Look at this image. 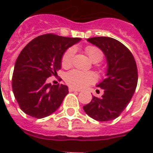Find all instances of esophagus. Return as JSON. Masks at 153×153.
<instances>
[{
    "label": "esophagus",
    "instance_id": "34e87169",
    "mask_svg": "<svg viewBox=\"0 0 153 153\" xmlns=\"http://www.w3.org/2000/svg\"><path fill=\"white\" fill-rule=\"evenodd\" d=\"M69 92H79V89H76V88H69Z\"/></svg>",
    "mask_w": 153,
    "mask_h": 153
}]
</instances>
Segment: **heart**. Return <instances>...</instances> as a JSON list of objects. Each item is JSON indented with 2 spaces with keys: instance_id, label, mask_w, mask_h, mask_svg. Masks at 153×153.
Returning <instances> with one entry per match:
<instances>
[{
  "instance_id": "b5f03b06",
  "label": "heart",
  "mask_w": 153,
  "mask_h": 153,
  "mask_svg": "<svg viewBox=\"0 0 153 153\" xmlns=\"http://www.w3.org/2000/svg\"><path fill=\"white\" fill-rule=\"evenodd\" d=\"M85 52L88 54V58L91 59L94 63H97L102 60V51L99 50V48L95 46H87L85 49ZM74 54V49L69 48V50L65 51L62 57L61 64L63 67L67 68L69 67L72 64ZM65 81L67 84H69L70 87L74 88H84L87 87L89 84L94 83L96 81V76L93 73H86L82 72L79 70H72L65 75Z\"/></svg>"
}]
</instances>
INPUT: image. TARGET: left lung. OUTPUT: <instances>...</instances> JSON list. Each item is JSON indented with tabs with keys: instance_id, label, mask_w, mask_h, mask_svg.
Here are the masks:
<instances>
[{
	"instance_id": "8db88e82",
	"label": "left lung",
	"mask_w": 153,
	"mask_h": 153,
	"mask_svg": "<svg viewBox=\"0 0 153 153\" xmlns=\"http://www.w3.org/2000/svg\"><path fill=\"white\" fill-rule=\"evenodd\" d=\"M87 40L103 52L108 69L106 79L97 85L103 89L102 97L93 96L91 102L83 108L97 121H111L126 108L136 90L138 79L136 62L128 49L117 39L102 36Z\"/></svg>"
}]
</instances>
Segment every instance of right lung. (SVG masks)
Masks as SVG:
<instances>
[{
	"instance_id": "right-lung-1",
	"label": "right lung",
	"mask_w": 153,
	"mask_h": 153,
	"mask_svg": "<svg viewBox=\"0 0 153 153\" xmlns=\"http://www.w3.org/2000/svg\"><path fill=\"white\" fill-rule=\"evenodd\" d=\"M80 40V38L46 34L32 39L21 51L15 64L12 89L24 113L42 118L59 108L69 93L68 87L51 85L46 79L57 74L66 50Z\"/></svg>"
}]
</instances>
